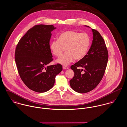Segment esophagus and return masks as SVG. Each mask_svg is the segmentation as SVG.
<instances>
[{
    "label": "esophagus",
    "instance_id": "esophagus-1",
    "mask_svg": "<svg viewBox=\"0 0 127 127\" xmlns=\"http://www.w3.org/2000/svg\"><path fill=\"white\" fill-rule=\"evenodd\" d=\"M68 68V67H67V66H63V69H67Z\"/></svg>",
    "mask_w": 127,
    "mask_h": 127
}]
</instances>
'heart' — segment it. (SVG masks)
<instances>
[{
	"label": "heart",
	"instance_id": "1",
	"mask_svg": "<svg viewBox=\"0 0 127 127\" xmlns=\"http://www.w3.org/2000/svg\"><path fill=\"white\" fill-rule=\"evenodd\" d=\"M90 45V38L87 33H80L73 30H67L61 33L58 40L52 41L50 48L52 53L59 58L65 49L66 53L58 59V63L67 65L73 59L79 60L87 55Z\"/></svg>",
	"mask_w": 127,
	"mask_h": 127
}]
</instances>
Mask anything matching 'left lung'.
Here are the masks:
<instances>
[{"instance_id":"obj_1","label":"left lung","mask_w":127,"mask_h":127,"mask_svg":"<svg viewBox=\"0 0 127 127\" xmlns=\"http://www.w3.org/2000/svg\"><path fill=\"white\" fill-rule=\"evenodd\" d=\"M92 31L93 40L87 55L70 67L74 76L69 81L70 86L79 93L88 92L98 86L107 64L108 53L105 41L98 31L92 29ZM79 66L83 68L78 69Z\"/></svg>"}]
</instances>
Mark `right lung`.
Here are the masks:
<instances>
[{
    "label": "right lung",
    "instance_id": "obj_1",
    "mask_svg": "<svg viewBox=\"0 0 127 127\" xmlns=\"http://www.w3.org/2000/svg\"><path fill=\"white\" fill-rule=\"evenodd\" d=\"M53 25H39L29 29L20 40L15 60L20 76L30 89L39 93L53 87L55 78L62 70L59 64L48 66L52 60L49 42Z\"/></svg>",
    "mask_w": 127,
    "mask_h": 127
}]
</instances>
